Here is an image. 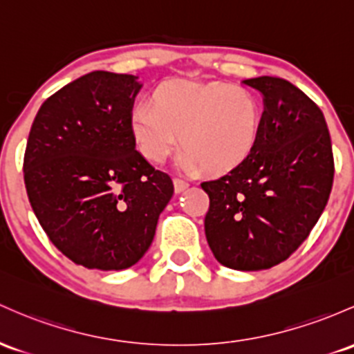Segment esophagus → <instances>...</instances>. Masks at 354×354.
I'll return each mask as SVG.
<instances>
[{
    "label": "esophagus",
    "mask_w": 354,
    "mask_h": 354,
    "mask_svg": "<svg viewBox=\"0 0 354 354\" xmlns=\"http://www.w3.org/2000/svg\"><path fill=\"white\" fill-rule=\"evenodd\" d=\"M173 185H174V193H181V192H185L186 188H188V183H186V181H183V180H174L173 181Z\"/></svg>",
    "instance_id": "34e87169"
}]
</instances>
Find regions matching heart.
<instances>
[{"instance_id": "heart-1", "label": "heart", "mask_w": 354, "mask_h": 354, "mask_svg": "<svg viewBox=\"0 0 354 354\" xmlns=\"http://www.w3.org/2000/svg\"><path fill=\"white\" fill-rule=\"evenodd\" d=\"M153 104H139L131 118L136 147L161 165L183 136L180 168L227 173L250 156L259 141L262 107L248 88L174 79L154 91Z\"/></svg>"}]
</instances>
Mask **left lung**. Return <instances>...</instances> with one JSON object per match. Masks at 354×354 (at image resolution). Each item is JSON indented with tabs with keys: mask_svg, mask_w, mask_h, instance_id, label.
<instances>
[{
	"mask_svg": "<svg viewBox=\"0 0 354 354\" xmlns=\"http://www.w3.org/2000/svg\"><path fill=\"white\" fill-rule=\"evenodd\" d=\"M242 84L262 94L259 141L242 165L201 188L213 255L248 272L277 266L308 239L329 200L335 159L324 115L301 88L267 75Z\"/></svg>",
	"mask_w": 354,
	"mask_h": 354,
	"instance_id": "8db88e82",
	"label": "left lung"
}]
</instances>
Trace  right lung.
I'll return each mask as SVG.
<instances>
[{
	"label": "right lung",
	"instance_id": "right-lung-1",
	"mask_svg": "<svg viewBox=\"0 0 354 354\" xmlns=\"http://www.w3.org/2000/svg\"><path fill=\"white\" fill-rule=\"evenodd\" d=\"M139 77L91 72L41 104L25 151L28 200L52 243L87 269L122 270L153 243L173 181L131 133Z\"/></svg>",
	"mask_w": 354,
	"mask_h": 354
}]
</instances>
